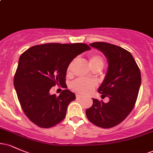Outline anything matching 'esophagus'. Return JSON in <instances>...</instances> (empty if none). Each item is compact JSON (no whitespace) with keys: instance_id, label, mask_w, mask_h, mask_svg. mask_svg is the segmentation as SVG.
Listing matches in <instances>:
<instances>
[{"instance_id":"34e87169","label":"esophagus","mask_w":153,"mask_h":153,"mask_svg":"<svg viewBox=\"0 0 153 153\" xmlns=\"http://www.w3.org/2000/svg\"><path fill=\"white\" fill-rule=\"evenodd\" d=\"M76 98L78 99H82V98H83V96H80V95H79V94H77L76 95Z\"/></svg>"}]
</instances>
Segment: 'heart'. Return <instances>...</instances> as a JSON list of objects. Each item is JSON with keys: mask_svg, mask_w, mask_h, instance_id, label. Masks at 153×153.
Segmentation results:
<instances>
[{"mask_svg": "<svg viewBox=\"0 0 153 153\" xmlns=\"http://www.w3.org/2000/svg\"><path fill=\"white\" fill-rule=\"evenodd\" d=\"M88 62L92 70L96 68H102L104 65L103 58L100 54H91L88 57ZM73 62H74V60L72 61L67 68V75H71L72 67H73ZM96 85V82L93 80H88L82 78H79L72 82L71 88L73 91L78 93V94H88L94 90Z\"/></svg>", "mask_w": 153, "mask_h": 153, "instance_id": "1", "label": "heart"}]
</instances>
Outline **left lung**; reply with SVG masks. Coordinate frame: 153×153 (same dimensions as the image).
I'll use <instances>...</instances> for the list:
<instances>
[{"mask_svg":"<svg viewBox=\"0 0 153 153\" xmlns=\"http://www.w3.org/2000/svg\"><path fill=\"white\" fill-rule=\"evenodd\" d=\"M108 59V71L99 93L109 98L108 103L93 99V105L85 111L91 123L101 128H111L130 114L137 99L141 73L131 54L122 47L97 42L90 44Z\"/></svg>","mask_w":153,"mask_h":153,"instance_id":"obj_1","label":"left lung"}]
</instances>
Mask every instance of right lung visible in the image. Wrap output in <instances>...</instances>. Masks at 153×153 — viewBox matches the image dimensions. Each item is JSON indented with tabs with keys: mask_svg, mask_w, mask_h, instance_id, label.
I'll list each match as a JSON object with an SVG mask.
<instances>
[{
	"mask_svg": "<svg viewBox=\"0 0 153 153\" xmlns=\"http://www.w3.org/2000/svg\"><path fill=\"white\" fill-rule=\"evenodd\" d=\"M91 47L86 44L47 43L28 49L19 57L13 85L24 114L42 128H50L65 119L75 95L63 90L50 94L56 85L67 86V68L75 57Z\"/></svg>",
	"mask_w": 153,
	"mask_h": 153,
	"instance_id": "right-lung-1",
	"label": "right lung"
}]
</instances>
